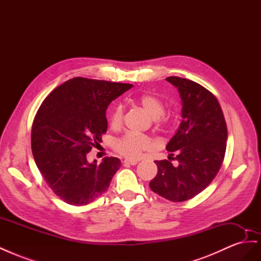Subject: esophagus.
<instances>
[{
  "label": "esophagus",
  "instance_id": "1",
  "mask_svg": "<svg viewBox=\"0 0 261 261\" xmlns=\"http://www.w3.org/2000/svg\"><path fill=\"white\" fill-rule=\"evenodd\" d=\"M124 165H136L138 163L137 160H129V159H125L123 161Z\"/></svg>",
  "mask_w": 261,
  "mask_h": 261
}]
</instances>
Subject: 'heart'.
<instances>
[{
    "label": "heart",
    "mask_w": 261,
    "mask_h": 261,
    "mask_svg": "<svg viewBox=\"0 0 261 261\" xmlns=\"http://www.w3.org/2000/svg\"><path fill=\"white\" fill-rule=\"evenodd\" d=\"M138 103L144 108L145 111L151 116L158 123H164L165 120L162 116L165 111L164 102L154 94L145 93L137 98ZM124 109L122 106L117 105L113 108L111 115H110V125L112 128L121 127L123 123ZM154 143L151 138L145 135H137V134L128 133L123 137L118 138L114 143V149L116 151L129 159H137L144 151L152 149Z\"/></svg>",
    "instance_id": "1"
}]
</instances>
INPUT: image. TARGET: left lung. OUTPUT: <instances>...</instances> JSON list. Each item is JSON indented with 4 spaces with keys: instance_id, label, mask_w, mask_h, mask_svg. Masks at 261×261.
<instances>
[{
    "instance_id": "8db88e82",
    "label": "left lung",
    "mask_w": 261,
    "mask_h": 261,
    "mask_svg": "<svg viewBox=\"0 0 261 261\" xmlns=\"http://www.w3.org/2000/svg\"><path fill=\"white\" fill-rule=\"evenodd\" d=\"M167 81L179 92L183 120L167 146L169 160L154 161L158 173L149 186L163 198L181 202L201 193L217 176L224 159L227 128L212 92L186 78L171 76ZM171 159L178 161L176 167Z\"/></svg>"
}]
</instances>
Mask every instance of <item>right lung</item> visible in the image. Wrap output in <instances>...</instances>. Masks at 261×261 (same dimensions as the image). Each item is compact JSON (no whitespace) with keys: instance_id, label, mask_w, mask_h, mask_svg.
Listing matches in <instances>:
<instances>
[{"instance_id":"obj_1","label":"right lung","mask_w":261,"mask_h":261,"mask_svg":"<svg viewBox=\"0 0 261 261\" xmlns=\"http://www.w3.org/2000/svg\"><path fill=\"white\" fill-rule=\"evenodd\" d=\"M132 87L75 77L43 100L31 127V150L46 184L63 201L86 206L108 191L120 159L89 163L87 153L107 133L108 106Z\"/></svg>"}]
</instances>
